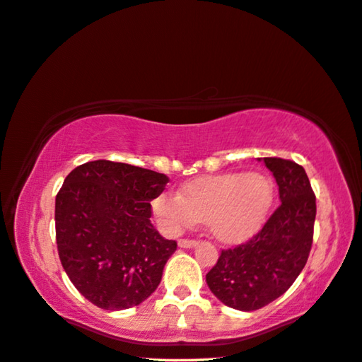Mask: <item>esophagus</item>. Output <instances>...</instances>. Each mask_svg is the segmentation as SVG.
I'll return each mask as SVG.
<instances>
[{"instance_id":"esophagus-1","label":"esophagus","mask_w":362,"mask_h":362,"mask_svg":"<svg viewBox=\"0 0 362 362\" xmlns=\"http://www.w3.org/2000/svg\"><path fill=\"white\" fill-rule=\"evenodd\" d=\"M197 245H198L197 240H190V239L179 240V247H182V249H192V247H197Z\"/></svg>"}]
</instances>
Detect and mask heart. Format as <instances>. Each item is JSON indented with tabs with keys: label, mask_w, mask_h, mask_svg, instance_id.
<instances>
[{
	"label": "heart",
	"mask_w": 362,
	"mask_h": 362,
	"mask_svg": "<svg viewBox=\"0 0 362 362\" xmlns=\"http://www.w3.org/2000/svg\"><path fill=\"white\" fill-rule=\"evenodd\" d=\"M273 199L274 187L267 175L228 172L188 182L180 195L160 193L153 209L167 233L177 234L204 221L214 239L233 244L262 228Z\"/></svg>",
	"instance_id": "heart-1"
}]
</instances>
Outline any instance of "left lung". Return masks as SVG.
<instances>
[{"instance_id": "8db88e82", "label": "left lung", "mask_w": 362, "mask_h": 362, "mask_svg": "<svg viewBox=\"0 0 362 362\" xmlns=\"http://www.w3.org/2000/svg\"><path fill=\"white\" fill-rule=\"evenodd\" d=\"M276 179L281 204L249 242L221 252L206 274L208 288L224 305L252 312L278 299L309 258L315 223V195L304 167L263 158Z\"/></svg>"}]
</instances>
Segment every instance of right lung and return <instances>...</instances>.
I'll return each mask as SVG.
<instances>
[{"mask_svg": "<svg viewBox=\"0 0 362 362\" xmlns=\"http://www.w3.org/2000/svg\"><path fill=\"white\" fill-rule=\"evenodd\" d=\"M167 182L159 172L105 159L64 179L55 199L58 255L74 288L100 309H129L159 286L177 250L149 219Z\"/></svg>", "mask_w": 362, "mask_h": 362, "instance_id": "1", "label": "right lung"}]
</instances>
